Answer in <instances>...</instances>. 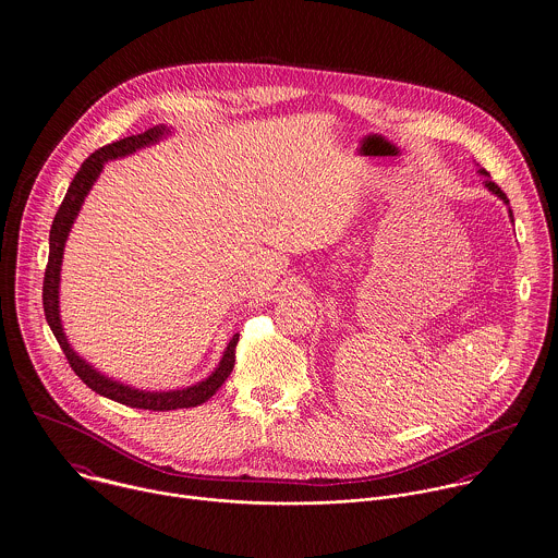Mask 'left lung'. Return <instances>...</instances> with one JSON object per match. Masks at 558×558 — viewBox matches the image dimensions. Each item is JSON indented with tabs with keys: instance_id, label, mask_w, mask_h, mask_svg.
Returning <instances> with one entry per match:
<instances>
[{
	"instance_id": "obj_1",
	"label": "left lung",
	"mask_w": 558,
	"mask_h": 558,
	"mask_svg": "<svg viewBox=\"0 0 558 558\" xmlns=\"http://www.w3.org/2000/svg\"><path fill=\"white\" fill-rule=\"evenodd\" d=\"M478 172H481V174H485V177H487V181H485V185H487V187H489V192H493V194H495V196L499 197V199H504V202H506V204H508V197H506V194H504V192H501V187H497V185H495V183H493V181H489V172H487V170H485V168H481V170H478ZM508 213H510V219H512V210H508ZM512 221H514V219H512Z\"/></svg>"
}]
</instances>
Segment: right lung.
I'll return each mask as SVG.
<instances>
[{
  "label": "right lung",
  "instance_id": "right-lung-1",
  "mask_svg": "<svg viewBox=\"0 0 558 558\" xmlns=\"http://www.w3.org/2000/svg\"><path fill=\"white\" fill-rule=\"evenodd\" d=\"M166 126H154L149 131L141 132V134H132L126 138H120L111 145H105L97 149L82 168L77 170V174L73 177L69 190H66L65 199L59 206V213L52 221L50 228V253H48V265H46V274H44V314L46 320L50 325V330L54 332L66 361L71 364V368L75 371V375L93 390L100 393L105 398H111L116 402L129 404L134 409H147V411H174V409H190L197 407L202 402H206L213 393L217 392L226 379L230 377L233 371V362H235V345L240 339V332H235L231 337L223 359L219 362V366L215 368V373L210 377H206L204 381H199L196 386L183 388V390H170V392H145V390H134L131 386H124L120 381H113L105 375H100L97 368H93L84 359H80L69 341H66L63 325H61V314H59V282H61V263H63V251H65L66 235L71 231V226L84 204V197L88 196V192L93 190L97 177L102 170V165L107 160H116V158H124L131 156L136 149H143L147 145L158 143L165 134Z\"/></svg>",
  "mask_w": 558,
  "mask_h": 558
}]
</instances>
